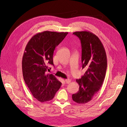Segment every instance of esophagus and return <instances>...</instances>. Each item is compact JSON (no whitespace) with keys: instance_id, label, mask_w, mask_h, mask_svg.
<instances>
[{"instance_id":"1","label":"esophagus","mask_w":127,"mask_h":127,"mask_svg":"<svg viewBox=\"0 0 127 127\" xmlns=\"http://www.w3.org/2000/svg\"><path fill=\"white\" fill-rule=\"evenodd\" d=\"M64 80H65V82H66L67 84H69L71 82L69 79H66Z\"/></svg>"}]
</instances>
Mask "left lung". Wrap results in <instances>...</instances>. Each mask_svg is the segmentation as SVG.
<instances>
[{
	"label": "left lung",
	"mask_w": 127,
	"mask_h": 127,
	"mask_svg": "<svg viewBox=\"0 0 127 127\" xmlns=\"http://www.w3.org/2000/svg\"><path fill=\"white\" fill-rule=\"evenodd\" d=\"M73 34L80 41L82 68L86 71L76 80L79 91L72 94V98L78 104H85L92 100L102 85L107 68L106 55L101 41L94 34L81 31Z\"/></svg>",
	"instance_id": "left-lung-1"
}]
</instances>
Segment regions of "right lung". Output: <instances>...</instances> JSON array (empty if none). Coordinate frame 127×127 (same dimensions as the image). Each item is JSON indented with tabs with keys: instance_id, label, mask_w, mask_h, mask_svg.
I'll return each instance as SVG.
<instances>
[{
	"instance_id": "add662e5",
	"label": "right lung",
	"mask_w": 127,
	"mask_h": 127,
	"mask_svg": "<svg viewBox=\"0 0 127 127\" xmlns=\"http://www.w3.org/2000/svg\"><path fill=\"white\" fill-rule=\"evenodd\" d=\"M68 32L44 31L34 35L27 44L22 59L24 81L34 98L41 102L51 100L61 83L47 74L53 62V52Z\"/></svg>"
}]
</instances>
